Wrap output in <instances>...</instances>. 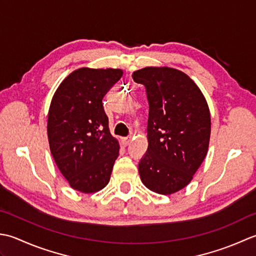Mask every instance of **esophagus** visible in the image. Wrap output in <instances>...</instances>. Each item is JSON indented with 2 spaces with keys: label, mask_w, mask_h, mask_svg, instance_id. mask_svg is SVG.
<instances>
[{
  "label": "esophagus",
  "mask_w": 256,
  "mask_h": 256,
  "mask_svg": "<svg viewBox=\"0 0 256 256\" xmlns=\"http://www.w3.org/2000/svg\"><path fill=\"white\" fill-rule=\"evenodd\" d=\"M130 142H132V138H130V137L122 139V146H124V147H127V146H129Z\"/></svg>",
  "instance_id": "obj_1"
}]
</instances>
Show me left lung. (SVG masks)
<instances>
[{
  "label": "left lung",
  "instance_id": "obj_1",
  "mask_svg": "<svg viewBox=\"0 0 256 256\" xmlns=\"http://www.w3.org/2000/svg\"><path fill=\"white\" fill-rule=\"evenodd\" d=\"M146 87L149 102L148 149L139 174L149 190L171 194L190 184L204 160L211 134L208 106L200 88L184 72L146 67L132 72Z\"/></svg>",
  "mask_w": 256,
  "mask_h": 256
}]
</instances>
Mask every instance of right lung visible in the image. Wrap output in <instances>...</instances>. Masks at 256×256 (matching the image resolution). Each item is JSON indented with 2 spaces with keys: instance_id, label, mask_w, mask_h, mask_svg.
<instances>
[{
  "instance_id": "right-lung-1",
  "label": "right lung",
  "mask_w": 256,
  "mask_h": 256,
  "mask_svg": "<svg viewBox=\"0 0 256 256\" xmlns=\"http://www.w3.org/2000/svg\"><path fill=\"white\" fill-rule=\"evenodd\" d=\"M122 70L82 67L67 76L52 99L48 136L52 156L70 186L84 194L105 188L119 154L102 98Z\"/></svg>"
}]
</instances>
